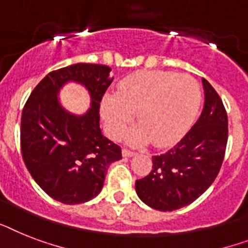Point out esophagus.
<instances>
[{
    "label": "esophagus",
    "mask_w": 248,
    "mask_h": 248,
    "mask_svg": "<svg viewBox=\"0 0 248 248\" xmlns=\"http://www.w3.org/2000/svg\"><path fill=\"white\" fill-rule=\"evenodd\" d=\"M136 153L132 152V150H128V149H124L122 150V155L124 156H127V158H130V156H134Z\"/></svg>",
    "instance_id": "esophagus-1"
}]
</instances>
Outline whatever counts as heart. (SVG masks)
Masks as SVG:
<instances>
[{"instance_id":"1","label":"heart","mask_w":248,"mask_h":248,"mask_svg":"<svg viewBox=\"0 0 248 248\" xmlns=\"http://www.w3.org/2000/svg\"><path fill=\"white\" fill-rule=\"evenodd\" d=\"M201 88L187 74L138 71L118 84L117 93H106L100 113L110 138L118 139L134 120L127 141L142 145L150 140L155 146L176 142L188 130L201 103Z\"/></svg>"}]
</instances>
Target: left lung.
<instances>
[{
  "label": "left lung",
  "instance_id": "obj_1",
  "mask_svg": "<svg viewBox=\"0 0 248 248\" xmlns=\"http://www.w3.org/2000/svg\"><path fill=\"white\" fill-rule=\"evenodd\" d=\"M205 94L200 118L180 142L153 156V170L135 188L150 208L172 211L194 202L218 176L228 141V117L218 93L202 78Z\"/></svg>",
  "mask_w": 248,
  "mask_h": 248
}]
</instances>
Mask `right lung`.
<instances>
[{"label": "right lung", "mask_w": 248, "mask_h": 248, "mask_svg": "<svg viewBox=\"0 0 248 248\" xmlns=\"http://www.w3.org/2000/svg\"><path fill=\"white\" fill-rule=\"evenodd\" d=\"M110 68L76 63L49 72L26 100L20 145L26 168L47 195L62 204L92 200L103 187L107 168L122 158L121 148L102 135L99 107L113 78ZM68 81L86 86L92 98L86 114L76 116L58 102Z\"/></svg>", "instance_id": "obj_1"}]
</instances>
